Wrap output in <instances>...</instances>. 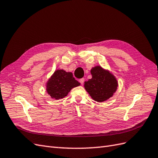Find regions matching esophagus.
<instances>
[{
    "instance_id": "34e87169",
    "label": "esophagus",
    "mask_w": 158,
    "mask_h": 158,
    "mask_svg": "<svg viewBox=\"0 0 158 158\" xmlns=\"http://www.w3.org/2000/svg\"><path fill=\"white\" fill-rule=\"evenodd\" d=\"M84 81H85V79L84 78H81V79H79V82H80V83L81 84V85H83Z\"/></svg>"
}]
</instances>
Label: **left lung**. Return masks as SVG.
<instances>
[{
	"instance_id": "8db88e82",
	"label": "left lung",
	"mask_w": 158,
	"mask_h": 158,
	"mask_svg": "<svg viewBox=\"0 0 158 158\" xmlns=\"http://www.w3.org/2000/svg\"><path fill=\"white\" fill-rule=\"evenodd\" d=\"M92 79L85 82V88L93 100L103 102L116 92L118 83L109 71L101 67H94L91 70Z\"/></svg>"
}]
</instances>
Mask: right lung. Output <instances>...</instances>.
Masks as SVG:
<instances>
[{"mask_svg": "<svg viewBox=\"0 0 158 158\" xmlns=\"http://www.w3.org/2000/svg\"><path fill=\"white\" fill-rule=\"evenodd\" d=\"M80 83L73 77V73L63 69L54 72L47 83V92L52 98L56 100L64 98L71 89L77 87Z\"/></svg>", "mask_w": 158, "mask_h": 158, "instance_id": "right-lung-1", "label": "right lung"}]
</instances>
